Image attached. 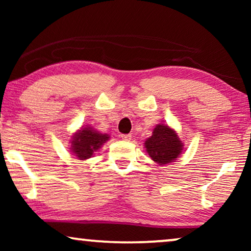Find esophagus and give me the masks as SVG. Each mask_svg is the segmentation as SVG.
Wrapping results in <instances>:
<instances>
[{"mask_svg":"<svg viewBox=\"0 0 251 251\" xmlns=\"http://www.w3.org/2000/svg\"><path fill=\"white\" fill-rule=\"evenodd\" d=\"M121 138L123 139V140H126V142H129V140H131V138H132V136L130 135H121Z\"/></svg>","mask_w":251,"mask_h":251,"instance_id":"esophagus-1","label":"esophagus"}]
</instances>
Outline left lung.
<instances>
[{"label": "left lung", "mask_w": 251, "mask_h": 251, "mask_svg": "<svg viewBox=\"0 0 251 251\" xmlns=\"http://www.w3.org/2000/svg\"><path fill=\"white\" fill-rule=\"evenodd\" d=\"M184 144L179 137L167 125H157L153 133L145 140V149L154 162L160 166L174 162L183 152Z\"/></svg>", "instance_id": "8db88e82"}]
</instances>
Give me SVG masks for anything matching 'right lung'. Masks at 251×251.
Listing matches in <instances>:
<instances>
[{"mask_svg":"<svg viewBox=\"0 0 251 251\" xmlns=\"http://www.w3.org/2000/svg\"><path fill=\"white\" fill-rule=\"evenodd\" d=\"M108 139L107 133H100L87 126L73 135V138L71 139V152L78 160H87L94 155L96 151L100 149Z\"/></svg>","mask_w":251,"mask_h":251,"instance_id":"obj_1","label":"right lung"}]
</instances>
